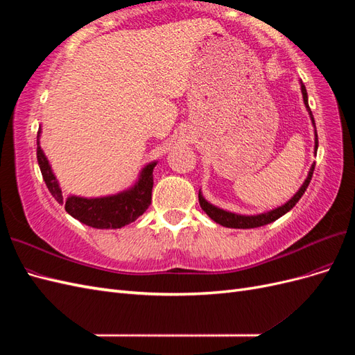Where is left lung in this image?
Returning <instances> with one entry per match:
<instances>
[{"label": "left lung", "instance_id": "8db88e82", "mask_svg": "<svg viewBox=\"0 0 355 355\" xmlns=\"http://www.w3.org/2000/svg\"><path fill=\"white\" fill-rule=\"evenodd\" d=\"M300 90H302V98H304V103L306 106V111L309 114V118L311 121H313V125H314V154H317V149H318V136H317V130H315V123H314V116H313V112H311L309 110V105H308V93H306V89L304 83L300 81ZM314 167H315V163H313V166H311L309 171H308V176L305 179V182L302 184V187L299 188V191L296 192V194L290 198L287 202H284L283 206L277 207V209H272L270 211H265V213H261V214H250V216H247V214H237V213H232V211H227L223 209H219L216 206H213L211 202H209L206 198L202 197L201 191L198 192V201H200V206L201 209L207 213V216L210 219H213L216 223L222 225V227H227V228H239V230H247V228H257V227H263V225H268L271 223L274 220H277L278 218H282L283 214H286L288 210H292L296 202L300 200V197H302L305 194V191L311 182V178H313V173H314Z\"/></svg>", "mask_w": 355, "mask_h": 355}]
</instances>
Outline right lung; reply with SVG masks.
Instances as JSON below:
<instances>
[{"instance_id": "add662e5", "label": "right lung", "mask_w": 355, "mask_h": 355, "mask_svg": "<svg viewBox=\"0 0 355 355\" xmlns=\"http://www.w3.org/2000/svg\"><path fill=\"white\" fill-rule=\"evenodd\" d=\"M40 137L41 127L38 128L37 135V159L42 179H44L51 196L55 197L59 204H65V210L72 218L80 220L81 223L89 225L92 228L116 230L135 222L146 211L149 204H151L154 187L153 171L157 166V161H153V163L146 164L142 168L133 187L116 192V194L96 198L78 196H69L65 198L62 194L59 182L55 173H53L49 159L44 151L41 149Z\"/></svg>"}]
</instances>
